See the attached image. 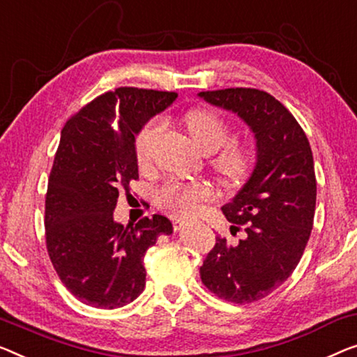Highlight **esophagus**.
<instances>
[{
  "label": "esophagus",
  "instance_id": "esophagus-1",
  "mask_svg": "<svg viewBox=\"0 0 357 357\" xmlns=\"http://www.w3.org/2000/svg\"><path fill=\"white\" fill-rule=\"evenodd\" d=\"M184 227V221L183 220H174L173 221V229L174 231H181Z\"/></svg>",
  "mask_w": 357,
  "mask_h": 357
}]
</instances>
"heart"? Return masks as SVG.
I'll return each mask as SVG.
<instances>
[{
    "label": "heart",
    "mask_w": 357,
    "mask_h": 357,
    "mask_svg": "<svg viewBox=\"0 0 357 357\" xmlns=\"http://www.w3.org/2000/svg\"><path fill=\"white\" fill-rule=\"evenodd\" d=\"M189 135L205 152H213L222 145L215 157V169L221 183L236 188L245 183L255 168V153L252 147L243 142H227L231 136V125L215 109H194L184 116ZM163 128L160 116H153L141 128L135 141L136 160L146 165L151 157V146ZM210 199V188L204 183H179L168 181L157 192L162 208L176 216H190L199 210L202 202Z\"/></svg>",
    "instance_id": "b5f03b06"
}]
</instances>
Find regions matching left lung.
<instances>
[{
    "mask_svg": "<svg viewBox=\"0 0 357 357\" xmlns=\"http://www.w3.org/2000/svg\"><path fill=\"white\" fill-rule=\"evenodd\" d=\"M237 114L257 139V165L237 195L222 206L232 227L245 226L237 245L216 237L200 268L204 285L222 300L253 303L290 278L310 241L316 174L310 141L274 96L253 88L199 93Z\"/></svg>",
    "mask_w": 357,
    "mask_h": 357,
    "instance_id": "obj_1",
    "label": "left lung"
}]
</instances>
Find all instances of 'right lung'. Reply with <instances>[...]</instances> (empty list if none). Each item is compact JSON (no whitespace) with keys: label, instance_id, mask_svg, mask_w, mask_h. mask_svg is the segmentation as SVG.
<instances>
[{"label":"right lung","instance_id":"right-lung-1","mask_svg":"<svg viewBox=\"0 0 357 357\" xmlns=\"http://www.w3.org/2000/svg\"><path fill=\"white\" fill-rule=\"evenodd\" d=\"M178 94L139 88L109 91L67 120L50 174L45 206L46 247L62 284L84 305L115 310L146 287L144 255L168 218L136 225L114 220L121 190L139 178L136 135Z\"/></svg>","mask_w":357,"mask_h":357}]
</instances>
